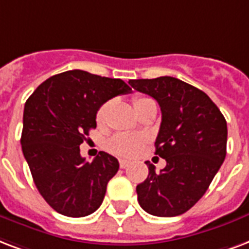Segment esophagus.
<instances>
[{
  "instance_id": "1",
  "label": "esophagus",
  "mask_w": 249,
  "mask_h": 249,
  "mask_svg": "<svg viewBox=\"0 0 249 249\" xmlns=\"http://www.w3.org/2000/svg\"><path fill=\"white\" fill-rule=\"evenodd\" d=\"M130 163V161H127V160H119V166H121V169H126Z\"/></svg>"
}]
</instances>
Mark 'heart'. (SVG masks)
<instances>
[{
	"mask_svg": "<svg viewBox=\"0 0 249 249\" xmlns=\"http://www.w3.org/2000/svg\"><path fill=\"white\" fill-rule=\"evenodd\" d=\"M151 101V98L144 97V96H138L134 98V105L139 107L142 104ZM110 103H105L103 107H100L96 114V121L100 126H103L105 121H107V111L110 109ZM145 139L139 135L132 134H117L107 142V151L114 153L117 156H122V157H132V156L138 155L140 149L144 145Z\"/></svg>",
	"mask_w": 249,
	"mask_h": 249,
	"instance_id": "b5f03b06",
	"label": "heart"
}]
</instances>
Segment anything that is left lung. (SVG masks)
<instances>
[{
    "mask_svg": "<svg viewBox=\"0 0 249 249\" xmlns=\"http://www.w3.org/2000/svg\"><path fill=\"white\" fill-rule=\"evenodd\" d=\"M130 86L159 103L162 121L156 139V155L165 169L138 184V201L152 215L186 213L207 192L226 157L227 123L207 93L173 76L135 79Z\"/></svg>",
    "mask_w": 249,
    "mask_h": 249,
    "instance_id": "obj_1",
    "label": "left lung"
}]
</instances>
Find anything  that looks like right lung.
Listing matches in <instances>:
<instances>
[{
    "instance_id": "add662e5",
    "label": "right lung",
    "mask_w": 249,
    "mask_h": 249,
    "mask_svg": "<svg viewBox=\"0 0 249 249\" xmlns=\"http://www.w3.org/2000/svg\"><path fill=\"white\" fill-rule=\"evenodd\" d=\"M130 90L121 79L70 70L46 79L26 101L23 155L40 195L59 214L86 217L103 203L118 160L100 152L87 162L79 146L96 128L100 107Z\"/></svg>"
}]
</instances>
